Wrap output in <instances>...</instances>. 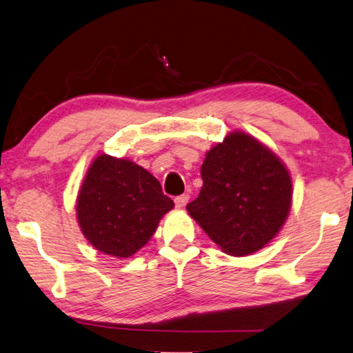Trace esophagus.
Returning <instances> with one entry per match:
<instances>
[{"instance_id":"esophagus-1","label":"esophagus","mask_w":353,"mask_h":353,"mask_svg":"<svg viewBox=\"0 0 353 353\" xmlns=\"http://www.w3.org/2000/svg\"><path fill=\"white\" fill-rule=\"evenodd\" d=\"M188 199H190L188 194H181V196H177V198L174 199L177 209H183V207H185V205L188 204Z\"/></svg>"}]
</instances>
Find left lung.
Masks as SVG:
<instances>
[{
  "label": "left lung",
  "instance_id": "8db88e82",
  "mask_svg": "<svg viewBox=\"0 0 353 353\" xmlns=\"http://www.w3.org/2000/svg\"><path fill=\"white\" fill-rule=\"evenodd\" d=\"M201 176L203 188L187 212L226 254L256 253L286 223L292 179L278 155L248 133H228L207 150Z\"/></svg>",
  "mask_w": 353,
  "mask_h": 353
}]
</instances>
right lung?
I'll use <instances>...</instances> for the list:
<instances>
[{"mask_svg":"<svg viewBox=\"0 0 353 353\" xmlns=\"http://www.w3.org/2000/svg\"><path fill=\"white\" fill-rule=\"evenodd\" d=\"M172 207L160 182L143 166L100 154L78 192L77 220L94 248L125 259L149 242Z\"/></svg>","mask_w":353,"mask_h":353,"instance_id":"obj_1","label":"right lung"}]
</instances>
